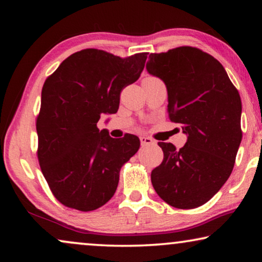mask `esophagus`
Segmentation results:
<instances>
[{
  "mask_svg": "<svg viewBox=\"0 0 262 262\" xmlns=\"http://www.w3.org/2000/svg\"><path fill=\"white\" fill-rule=\"evenodd\" d=\"M140 141H141V144L143 145H151V144H155L156 142H155L151 137H148V136H140Z\"/></svg>",
  "mask_w": 262,
  "mask_h": 262,
  "instance_id": "1",
  "label": "esophagus"
}]
</instances>
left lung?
<instances>
[{
    "label": "left lung",
    "mask_w": 262,
    "mask_h": 262,
    "mask_svg": "<svg viewBox=\"0 0 262 262\" xmlns=\"http://www.w3.org/2000/svg\"><path fill=\"white\" fill-rule=\"evenodd\" d=\"M147 70L167 90V113L187 142H158L162 164L151 172L156 193L180 209L205 205L231 174L242 141V100L223 66L195 47L149 55Z\"/></svg>",
    "instance_id": "1"
}]
</instances>
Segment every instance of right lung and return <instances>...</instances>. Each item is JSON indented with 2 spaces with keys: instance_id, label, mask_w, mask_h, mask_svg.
Listing matches in <instances>:
<instances>
[{
  "instance_id": "right-lung-1",
  "label": "right lung",
  "mask_w": 262,
  "mask_h": 262,
  "mask_svg": "<svg viewBox=\"0 0 262 262\" xmlns=\"http://www.w3.org/2000/svg\"><path fill=\"white\" fill-rule=\"evenodd\" d=\"M148 53L126 59L88 48L74 53L43 83L37 118L38 159L62 205L81 211L113 196L121 166L140 148L139 137L112 139L97 122L118 112L120 92L139 79Z\"/></svg>"
}]
</instances>
